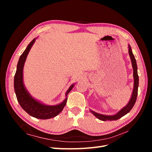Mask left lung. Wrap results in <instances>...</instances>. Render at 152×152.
<instances>
[{"instance_id": "1", "label": "left lung", "mask_w": 152, "mask_h": 152, "mask_svg": "<svg viewBox=\"0 0 152 152\" xmlns=\"http://www.w3.org/2000/svg\"><path fill=\"white\" fill-rule=\"evenodd\" d=\"M129 56L131 59L132 62V65L133 68V76H134V89H133L132 94L131 96V98L130 102L127 104L126 107L122 108L120 112L116 115H104L99 114L98 113H96L94 112L91 111L92 113L94 114V115L97 117L98 119L103 121H116L118 119L121 118L124 115H125L127 113L131 111V110L134 107V105L136 103V101L137 99V89H138V85H139V77L137 75V65H136V61L134 58V54H133L132 50L131 48L130 45H129Z\"/></svg>"}]
</instances>
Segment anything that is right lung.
<instances>
[{
	"mask_svg": "<svg viewBox=\"0 0 152 152\" xmlns=\"http://www.w3.org/2000/svg\"><path fill=\"white\" fill-rule=\"evenodd\" d=\"M35 39H33L23 53L18 63L17 70L14 79V87L18 102L21 108L28 113L30 115L39 119H48L56 117L60 113L65 107L67 98L63 103L56 106H47L39 103L34 98H32L29 93L25 88L23 81V70L24 64L32 45L35 42ZM74 84L70 86L67 91L66 96L70 93Z\"/></svg>",
	"mask_w": 152,
	"mask_h": 152,
	"instance_id": "1",
	"label": "right lung"
}]
</instances>
